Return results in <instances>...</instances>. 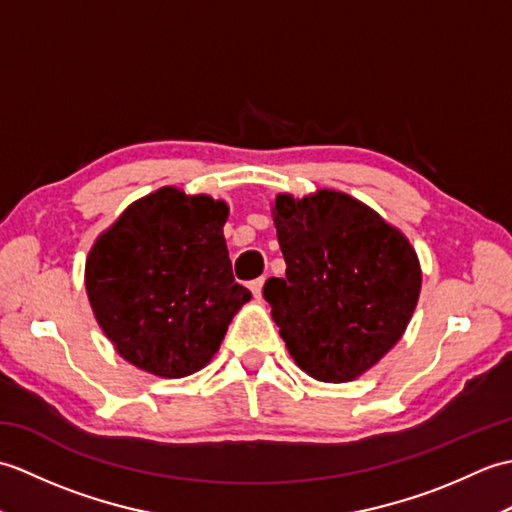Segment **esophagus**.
I'll return each mask as SVG.
<instances>
[{"instance_id":"1","label":"esophagus","mask_w":512,"mask_h":512,"mask_svg":"<svg viewBox=\"0 0 512 512\" xmlns=\"http://www.w3.org/2000/svg\"><path fill=\"white\" fill-rule=\"evenodd\" d=\"M264 277H257V279H253V281H250V284H248V288H250V292H253V297L255 299H259V297H262V288H264Z\"/></svg>"}]
</instances>
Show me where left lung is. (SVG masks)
<instances>
[{
  "label": "left lung",
  "mask_w": 512,
  "mask_h": 512,
  "mask_svg": "<svg viewBox=\"0 0 512 512\" xmlns=\"http://www.w3.org/2000/svg\"><path fill=\"white\" fill-rule=\"evenodd\" d=\"M273 213L286 277H270L264 297L290 356L323 383L361 376L396 345L416 308V250L339 191L279 195Z\"/></svg>",
  "instance_id": "8db88e82"
}]
</instances>
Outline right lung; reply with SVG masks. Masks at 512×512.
<instances>
[{
  "label": "right lung",
  "instance_id": "add662e5",
  "mask_svg": "<svg viewBox=\"0 0 512 512\" xmlns=\"http://www.w3.org/2000/svg\"><path fill=\"white\" fill-rule=\"evenodd\" d=\"M228 206L165 187L134 202L90 250L85 288L125 361L165 378L198 372L250 299L222 235Z\"/></svg>",
  "mask_w": 512,
  "mask_h": 512
}]
</instances>
